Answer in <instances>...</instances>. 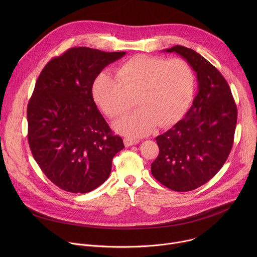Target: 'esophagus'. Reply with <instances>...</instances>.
<instances>
[{
  "mask_svg": "<svg viewBox=\"0 0 257 257\" xmlns=\"http://www.w3.org/2000/svg\"><path fill=\"white\" fill-rule=\"evenodd\" d=\"M137 143H139V140H137V139H132V138H124V144H125V146L126 148H129V146H132V145H134V144H137Z\"/></svg>",
  "mask_w": 257,
  "mask_h": 257,
  "instance_id": "esophagus-1",
  "label": "esophagus"
}]
</instances>
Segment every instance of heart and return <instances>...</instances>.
<instances>
[{"label":"heart","instance_id":"heart-1","mask_svg":"<svg viewBox=\"0 0 257 257\" xmlns=\"http://www.w3.org/2000/svg\"><path fill=\"white\" fill-rule=\"evenodd\" d=\"M117 79L101 74L93 84V96L109 118L127 112L137 97L141 106L115 123L127 136L141 137L158 124L176 123L188 108L194 93L195 75L185 60L137 55L116 72Z\"/></svg>","mask_w":257,"mask_h":257}]
</instances>
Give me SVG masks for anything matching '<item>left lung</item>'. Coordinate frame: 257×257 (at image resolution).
Returning a JSON list of instances; mask_svg holds the SVG:
<instances>
[{"label":"left lung","instance_id":"1","mask_svg":"<svg viewBox=\"0 0 257 257\" xmlns=\"http://www.w3.org/2000/svg\"><path fill=\"white\" fill-rule=\"evenodd\" d=\"M176 53L196 73L197 92L185 118L156 140L160 154L153 176L166 187L186 192L205 184L227 161L233 146L237 106L223 75L195 51L182 46Z\"/></svg>","mask_w":257,"mask_h":257}]
</instances>
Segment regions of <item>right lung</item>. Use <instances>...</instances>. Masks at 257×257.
Listing matches in <instances>:
<instances>
[{
  "label": "right lung",
  "mask_w": 257,
  "mask_h": 257,
  "mask_svg": "<svg viewBox=\"0 0 257 257\" xmlns=\"http://www.w3.org/2000/svg\"><path fill=\"white\" fill-rule=\"evenodd\" d=\"M72 48L43 69L27 106L28 142L45 175L72 193L94 190L124 149L99 113L92 85L101 70L125 56Z\"/></svg>",
  "instance_id": "right-lung-1"
}]
</instances>
